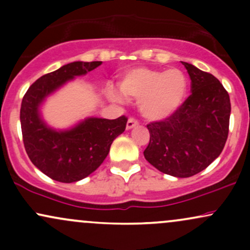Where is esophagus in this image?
Returning a JSON list of instances; mask_svg holds the SVG:
<instances>
[{
  "instance_id": "obj_1",
  "label": "esophagus",
  "mask_w": 250,
  "mask_h": 250,
  "mask_svg": "<svg viewBox=\"0 0 250 250\" xmlns=\"http://www.w3.org/2000/svg\"><path fill=\"white\" fill-rule=\"evenodd\" d=\"M137 125H139V122H137L135 119H133V117H130V119H129L128 122H127V129H128V130H129V129H133L134 127H136Z\"/></svg>"
}]
</instances>
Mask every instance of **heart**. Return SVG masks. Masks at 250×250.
I'll use <instances>...</instances> for the list:
<instances>
[{
  "label": "heart",
  "mask_w": 250,
  "mask_h": 250,
  "mask_svg": "<svg viewBox=\"0 0 250 250\" xmlns=\"http://www.w3.org/2000/svg\"><path fill=\"white\" fill-rule=\"evenodd\" d=\"M119 89L127 99L139 100V110L143 117L150 121H162L182 107L187 96L188 79L177 68L159 70L136 67L122 74ZM121 94L116 89L107 90L108 99L113 102L122 103Z\"/></svg>",
  "instance_id": "b5f03b06"
}]
</instances>
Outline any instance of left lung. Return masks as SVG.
I'll return each instance as SVG.
<instances>
[{"label": "left lung", "instance_id": "obj_1", "mask_svg": "<svg viewBox=\"0 0 250 250\" xmlns=\"http://www.w3.org/2000/svg\"><path fill=\"white\" fill-rule=\"evenodd\" d=\"M191 80V95L174 115L148 125L146 160L162 173L189 177L219 157L228 137L230 100L219 80L182 62Z\"/></svg>", "mask_w": 250, "mask_h": 250}]
</instances>
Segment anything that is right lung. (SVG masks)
Listing matches in <instances>:
<instances>
[{
    "label": "right lung",
    "mask_w": 250,
    "mask_h": 250,
    "mask_svg": "<svg viewBox=\"0 0 250 250\" xmlns=\"http://www.w3.org/2000/svg\"><path fill=\"white\" fill-rule=\"evenodd\" d=\"M101 63L76 61L62 65L34 82L22 100L20 120L25 151L36 168L59 182H77L95 171L125 129V116L87 117L67 129L50 127L42 117L41 108L48 96Z\"/></svg>",
    "instance_id": "right-lung-1"
}]
</instances>
